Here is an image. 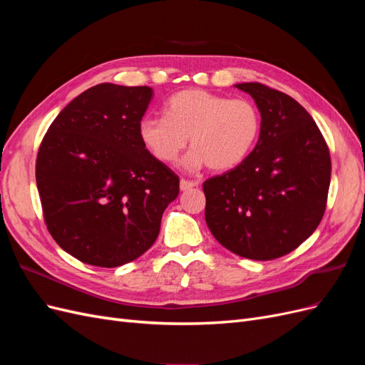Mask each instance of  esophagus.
<instances>
[{
	"label": "esophagus",
	"mask_w": 365,
	"mask_h": 365,
	"mask_svg": "<svg viewBox=\"0 0 365 365\" xmlns=\"http://www.w3.org/2000/svg\"><path fill=\"white\" fill-rule=\"evenodd\" d=\"M195 187H197V182H196V181H187V180H181V181H180V189H181L182 192L192 190V189H195Z\"/></svg>",
	"instance_id": "1"
}]
</instances>
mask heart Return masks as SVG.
Here are the masks:
<instances>
[{"label":"heart","mask_w":365,"mask_h":365,"mask_svg":"<svg viewBox=\"0 0 365 365\" xmlns=\"http://www.w3.org/2000/svg\"><path fill=\"white\" fill-rule=\"evenodd\" d=\"M260 113L248 98H230L200 88L173 94L165 115H148L140 138L161 163H173L190 140L182 168L196 172L207 165L216 172L235 169L259 138Z\"/></svg>","instance_id":"heart-1"}]
</instances>
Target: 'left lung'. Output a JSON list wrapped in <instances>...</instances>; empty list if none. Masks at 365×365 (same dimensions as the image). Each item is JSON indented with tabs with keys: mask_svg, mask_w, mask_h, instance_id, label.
Instances as JSON below:
<instances>
[{
	"mask_svg": "<svg viewBox=\"0 0 365 365\" xmlns=\"http://www.w3.org/2000/svg\"><path fill=\"white\" fill-rule=\"evenodd\" d=\"M260 111L256 148L237 168L202 184L205 222L220 245L252 260L284 256L322 222L330 153L314 118L288 94L237 83Z\"/></svg>",
	"mask_w": 365,
	"mask_h": 365,
	"instance_id": "left-lung-1",
	"label": "left lung"
}]
</instances>
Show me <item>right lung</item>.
Segmentation results:
<instances>
[{"instance_id": "1", "label": "right lung", "mask_w": 365, "mask_h": 365, "mask_svg": "<svg viewBox=\"0 0 365 365\" xmlns=\"http://www.w3.org/2000/svg\"><path fill=\"white\" fill-rule=\"evenodd\" d=\"M149 86L98 83L65 106L36 160L43 219L56 244L102 268L138 259L157 240L180 178L143 145Z\"/></svg>"}]
</instances>
